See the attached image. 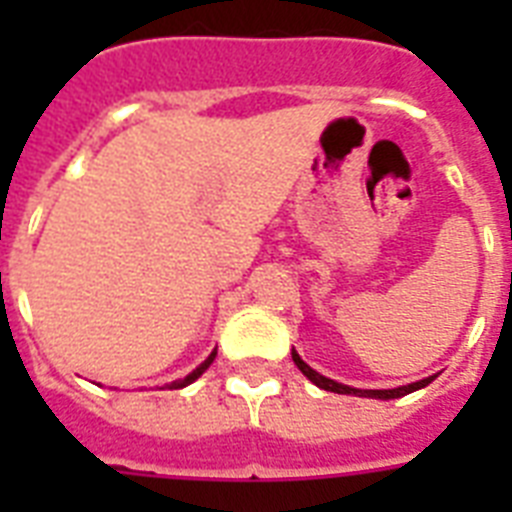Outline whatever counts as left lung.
Returning a JSON list of instances; mask_svg holds the SVG:
<instances>
[{
  "label": "left lung",
  "instance_id": "obj_1",
  "mask_svg": "<svg viewBox=\"0 0 512 512\" xmlns=\"http://www.w3.org/2000/svg\"><path fill=\"white\" fill-rule=\"evenodd\" d=\"M292 361L297 364V369L308 377V380L313 382V385H319L321 390H329V393H345V396H361V398H380V401H388V398H401L406 396V393H414V390L425 388V385H430L433 382V377H425V380H417V382H409V385H401V388H390V390H361V388H350V385H342V382L337 380H329V377H324V374H319L316 369H311V366L305 364L303 358H300V353H297L295 348H292Z\"/></svg>",
  "mask_w": 512,
  "mask_h": 512
}]
</instances>
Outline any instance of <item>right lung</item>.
Segmentation results:
<instances>
[{"mask_svg":"<svg viewBox=\"0 0 512 512\" xmlns=\"http://www.w3.org/2000/svg\"><path fill=\"white\" fill-rule=\"evenodd\" d=\"M215 356H217V350H212V353H209V356L204 358V361H201V364L196 366V369H193L191 374H185L183 380H175V382H172V385H170V388H185V385H191L193 380H199L201 374H204V372H207V369H209V364L215 361Z\"/></svg>","mask_w":512,"mask_h":512,"instance_id":"obj_1","label":"right lung"}]
</instances>
